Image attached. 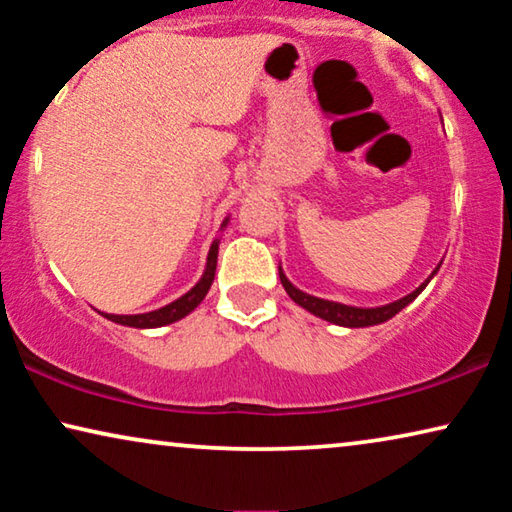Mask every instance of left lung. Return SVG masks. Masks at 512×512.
<instances>
[{"instance_id":"obj_1","label":"left lung","mask_w":512,"mask_h":512,"mask_svg":"<svg viewBox=\"0 0 512 512\" xmlns=\"http://www.w3.org/2000/svg\"><path fill=\"white\" fill-rule=\"evenodd\" d=\"M438 268H440V265H438ZM438 268L433 270V275H436ZM279 279H282V286L286 289V293H289V298L293 300V303H298L300 307H305V310L312 312L314 317H321V319L331 321V324L347 326V328H363V326L382 324V321H387V319L394 317V314L401 312L405 305H410L412 300H415L419 293L424 291V286L429 284V279H426V282L419 286V289L408 293V296L401 298V300H396V303H389V305H382V307H352V305L333 303V300H324V298L310 296V293L296 289V286H293L289 279H286L282 268H279Z\"/></svg>"}]
</instances>
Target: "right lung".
Listing matches in <instances>:
<instances>
[{"mask_svg":"<svg viewBox=\"0 0 512 512\" xmlns=\"http://www.w3.org/2000/svg\"><path fill=\"white\" fill-rule=\"evenodd\" d=\"M226 223H228V219L223 221V226H226ZM216 256H219V240H214L212 247H209L205 275L200 277V282L195 284L191 291L184 293V296L174 300V303L160 307V310L146 312V314H104V317H107L109 321H116V324L132 326V328H158V326L172 324V321L184 319L186 314L193 312L195 307H198V305L202 303V298L207 296L209 286H212V282H214Z\"/></svg>","mask_w":512,"mask_h":512,"instance_id":"obj_1","label":"right lung"}]
</instances>
